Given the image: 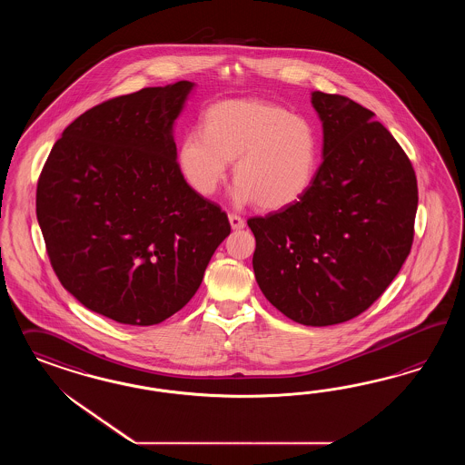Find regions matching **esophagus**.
I'll return each instance as SVG.
<instances>
[{"label": "esophagus", "instance_id": "34e87169", "mask_svg": "<svg viewBox=\"0 0 465 465\" xmlns=\"http://www.w3.org/2000/svg\"><path fill=\"white\" fill-rule=\"evenodd\" d=\"M228 222H230V226H232L233 230H242V228L245 226V220L240 218L237 214H228Z\"/></svg>", "mask_w": 465, "mask_h": 465}]
</instances>
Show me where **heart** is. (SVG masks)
Segmentation results:
<instances>
[{"mask_svg":"<svg viewBox=\"0 0 465 465\" xmlns=\"http://www.w3.org/2000/svg\"><path fill=\"white\" fill-rule=\"evenodd\" d=\"M179 143L177 165L187 185L210 197L223 183L235 160L237 204L253 203L282 212L307 194L321 163L319 134L302 115L261 99L222 100Z\"/></svg>","mask_w":465,"mask_h":465,"instance_id":"heart-1","label":"heart"}]
</instances>
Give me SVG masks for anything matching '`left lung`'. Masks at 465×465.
I'll return each mask as SVG.
<instances>
[{"mask_svg":"<svg viewBox=\"0 0 465 465\" xmlns=\"http://www.w3.org/2000/svg\"><path fill=\"white\" fill-rule=\"evenodd\" d=\"M322 163L296 204L247 222L253 272L269 302L298 324L351 321L387 290L412 245L418 183L408 155L375 114L312 92Z\"/></svg>","mask_w":465,"mask_h":465,"instance_id":"obj_1","label":"left lung"}]
</instances>
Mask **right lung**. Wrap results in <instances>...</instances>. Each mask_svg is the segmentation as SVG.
Returning <instances> with one entry per match:
<instances>
[{
	"mask_svg": "<svg viewBox=\"0 0 465 465\" xmlns=\"http://www.w3.org/2000/svg\"><path fill=\"white\" fill-rule=\"evenodd\" d=\"M193 82L150 86L82 114L53 146L37 220L61 284L119 324L153 325L201 286L230 223L181 175L173 123Z\"/></svg>",
	"mask_w": 465,
	"mask_h": 465,
	"instance_id": "add662e5",
	"label": "right lung"
}]
</instances>
